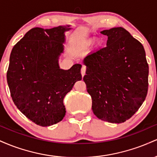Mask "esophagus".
Returning <instances> with one entry per match:
<instances>
[{
	"mask_svg": "<svg viewBox=\"0 0 157 157\" xmlns=\"http://www.w3.org/2000/svg\"><path fill=\"white\" fill-rule=\"evenodd\" d=\"M86 74V67L85 66H82V68H81V75L83 77Z\"/></svg>",
	"mask_w": 157,
	"mask_h": 157,
	"instance_id": "obj_1",
	"label": "esophagus"
}]
</instances>
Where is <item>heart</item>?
<instances>
[{
  "instance_id": "heart-1",
  "label": "heart",
  "mask_w": 157,
  "mask_h": 157,
  "mask_svg": "<svg viewBox=\"0 0 157 157\" xmlns=\"http://www.w3.org/2000/svg\"><path fill=\"white\" fill-rule=\"evenodd\" d=\"M91 41H92V40H88L87 42L86 43V46H89V45L91 44Z\"/></svg>"
}]
</instances>
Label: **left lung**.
Wrapping results in <instances>:
<instances>
[{
	"instance_id": "obj_1",
	"label": "left lung",
	"mask_w": 157,
	"mask_h": 157,
	"mask_svg": "<svg viewBox=\"0 0 157 157\" xmlns=\"http://www.w3.org/2000/svg\"><path fill=\"white\" fill-rule=\"evenodd\" d=\"M107 46L83 59V77L97 117L111 123L130 119L148 89V64L141 43L122 27L103 30Z\"/></svg>"
}]
</instances>
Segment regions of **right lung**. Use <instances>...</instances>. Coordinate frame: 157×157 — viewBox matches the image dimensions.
<instances>
[{
    "label": "right lung",
    "mask_w": 157,
    "mask_h": 157,
    "mask_svg": "<svg viewBox=\"0 0 157 157\" xmlns=\"http://www.w3.org/2000/svg\"><path fill=\"white\" fill-rule=\"evenodd\" d=\"M68 27L32 29L10 55L6 77L12 100L27 118L44 127L63 119L64 97L82 80L80 64L68 70L59 67L64 32Z\"/></svg>",
    "instance_id": "obj_1"
}]
</instances>
